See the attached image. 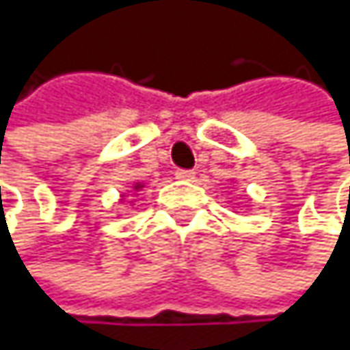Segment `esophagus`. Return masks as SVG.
Here are the masks:
<instances>
[{
  "label": "esophagus",
  "mask_w": 350,
  "mask_h": 350,
  "mask_svg": "<svg viewBox=\"0 0 350 350\" xmlns=\"http://www.w3.org/2000/svg\"><path fill=\"white\" fill-rule=\"evenodd\" d=\"M174 176H176L178 180H193L195 172L193 170H176V172H174Z\"/></svg>",
  "instance_id": "1"
}]
</instances>
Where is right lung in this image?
<instances>
[{
  "instance_id": "1",
  "label": "right lung",
  "mask_w": 350,
  "mask_h": 350,
  "mask_svg": "<svg viewBox=\"0 0 350 350\" xmlns=\"http://www.w3.org/2000/svg\"><path fill=\"white\" fill-rule=\"evenodd\" d=\"M142 187H144L142 183H134V187H132V189H134V191H140ZM124 199H126V195H122V201H124Z\"/></svg>"
}]
</instances>
